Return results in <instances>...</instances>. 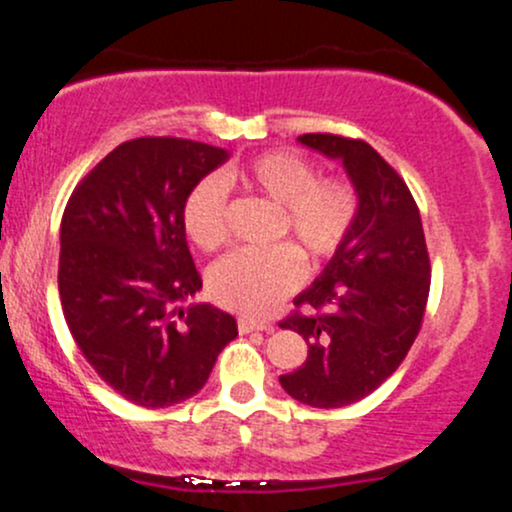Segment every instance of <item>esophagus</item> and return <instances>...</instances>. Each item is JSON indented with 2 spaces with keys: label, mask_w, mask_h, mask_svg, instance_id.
I'll return each mask as SVG.
<instances>
[{
  "label": "esophagus",
  "mask_w": 512,
  "mask_h": 512,
  "mask_svg": "<svg viewBox=\"0 0 512 512\" xmlns=\"http://www.w3.org/2000/svg\"><path fill=\"white\" fill-rule=\"evenodd\" d=\"M238 330L240 333H252V330H265V333H272V325H267V323H257V320H252V318H240L238 320Z\"/></svg>",
  "instance_id": "34e87169"
}]
</instances>
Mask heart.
<instances>
[{
	"mask_svg": "<svg viewBox=\"0 0 512 512\" xmlns=\"http://www.w3.org/2000/svg\"><path fill=\"white\" fill-rule=\"evenodd\" d=\"M245 187L282 206L274 238L289 235L308 262L335 255L357 218V189L342 177H318L316 165L294 150H267L235 170ZM226 189L204 177L184 201V230L201 250L226 243ZM301 279L299 252L291 245L235 250L213 265V301L250 318L269 316Z\"/></svg>",
	"mask_w": 512,
	"mask_h": 512,
	"instance_id": "1",
	"label": "heart"
}]
</instances>
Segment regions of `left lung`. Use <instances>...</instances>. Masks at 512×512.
<instances>
[{"instance_id":"1","label":"left lung","mask_w":512,"mask_h":512,"mask_svg":"<svg viewBox=\"0 0 512 512\" xmlns=\"http://www.w3.org/2000/svg\"><path fill=\"white\" fill-rule=\"evenodd\" d=\"M299 143L342 162L359 206L345 243L294 299L306 316L279 323L308 345L306 362L279 384L306 406L342 408L406 359L428 303L430 257L413 194L372 145L333 133H306Z\"/></svg>"}]
</instances>
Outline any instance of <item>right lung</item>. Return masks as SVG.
Wrapping results in <instances>:
<instances>
[{
  "instance_id": "right-lung-1",
  "label": "right lung",
  "mask_w": 512,
  "mask_h": 512,
  "mask_svg": "<svg viewBox=\"0 0 512 512\" xmlns=\"http://www.w3.org/2000/svg\"><path fill=\"white\" fill-rule=\"evenodd\" d=\"M228 150L184 138L121 143L72 192L60 226L58 289L72 338L126 401L167 408L204 389L238 335L201 289L184 201Z\"/></svg>"
}]
</instances>
